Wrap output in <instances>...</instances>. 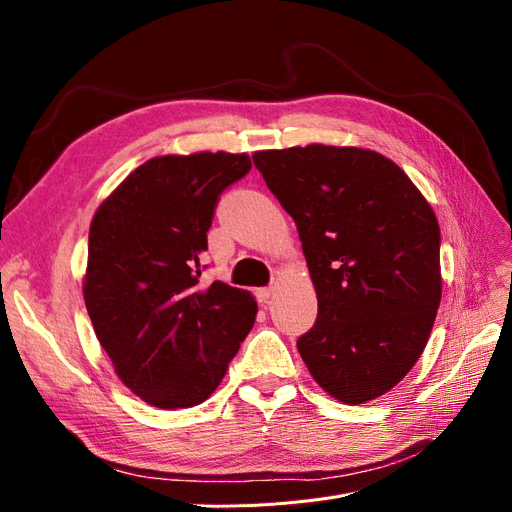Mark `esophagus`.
<instances>
[{
	"mask_svg": "<svg viewBox=\"0 0 512 512\" xmlns=\"http://www.w3.org/2000/svg\"><path fill=\"white\" fill-rule=\"evenodd\" d=\"M273 286H265V288H256V299H258V303L260 305H265V303H269V299H271V294H273Z\"/></svg>",
	"mask_w": 512,
	"mask_h": 512,
	"instance_id": "1",
	"label": "esophagus"
}]
</instances>
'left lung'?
<instances>
[{
  "label": "left lung",
  "instance_id": "obj_1",
  "mask_svg": "<svg viewBox=\"0 0 512 512\" xmlns=\"http://www.w3.org/2000/svg\"><path fill=\"white\" fill-rule=\"evenodd\" d=\"M254 164L297 224L316 288V324L297 339L309 374L350 406L389 393L423 354L440 307L436 213L369 149H269Z\"/></svg>",
  "mask_w": 512,
  "mask_h": 512
}]
</instances>
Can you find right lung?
Here are the masks:
<instances>
[{
	"label": "right lung",
	"instance_id": "add662e5",
	"mask_svg": "<svg viewBox=\"0 0 512 512\" xmlns=\"http://www.w3.org/2000/svg\"><path fill=\"white\" fill-rule=\"evenodd\" d=\"M250 168L226 151L151 158L91 220L87 312L115 374L149 406L203 404L254 327L250 292L198 282L220 194Z\"/></svg>",
	"mask_w": 512,
	"mask_h": 512
}]
</instances>
